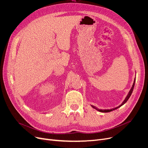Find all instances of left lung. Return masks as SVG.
Listing matches in <instances>:
<instances>
[{
	"mask_svg": "<svg viewBox=\"0 0 148 148\" xmlns=\"http://www.w3.org/2000/svg\"><path fill=\"white\" fill-rule=\"evenodd\" d=\"M135 82H136V77L134 78V83H133V86H132L131 89L130 90V91H129V92H128V94H127V97H125V99H124V100L123 101V102L121 103V104H120L119 106L116 107H115V108H111V109H99V108H98L97 107H96L94 106H93V105H90V106H91L93 108H94L95 110H98V111H99V112H103V113H108V112H112V111H113V110H116V109H117V108H119L120 107H121L122 106H123L124 104H125L126 102L128 101V99H129V98L130 97V96H131V94H132V92H133Z\"/></svg>",
	"mask_w": 148,
	"mask_h": 148,
	"instance_id": "1",
	"label": "left lung"
}]
</instances>
